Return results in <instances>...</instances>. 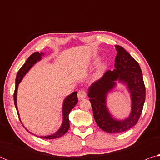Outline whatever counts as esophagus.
Masks as SVG:
<instances>
[{"label": "esophagus", "mask_w": 160, "mask_h": 160, "mask_svg": "<svg viewBox=\"0 0 160 160\" xmlns=\"http://www.w3.org/2000/svg\"><path fill=\"white\" fill-rule=\"evenodd\" d=\"M87 96V92L83 90H81L80 91H78V99H79L80 100V99H82L84 98H85Z\"/></svg>", "instance_id": "esophagus-1"}]
</instances>
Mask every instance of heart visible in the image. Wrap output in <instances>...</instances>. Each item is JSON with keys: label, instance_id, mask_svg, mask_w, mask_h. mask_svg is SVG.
<instances>
[{"label": "heart", "instance_id": "obj_1", "mask_svg": "<svg viewBox=\"0 0 160 160\" xmlns=\"http://www.w3.org/2000/svg\"><path fill=\"white\" fill-rule=\"evenodd\" d=\"M103 69V66H102L101 68H100V69H99V72H100V70H102Z\"/></svg>", "mask_w": 160, "mask_h": 160}]
</instances>
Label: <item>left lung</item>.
Here are the masks:
<instances>
[{
	"instance_id": "left-lung-1",
	"label": "left lung",
	"mask_w": 160,
	"mask_h": 160,
	"mask_svg": "<svg viewBox=\"0 0 160 160\" xmlns=\"http://www.w3.org/2000/svg\"><path fill=\"white\" fill-rule=\"evenodd\" d=\"M117 51L115 58L116 68L107 70L99 80L89 89L88 97L92 107L93 116L100 128L109 133L128 131L138 121L145 99V86L141 69L138 62L121 46H115ZM118 79L128 85L132 93V111L129 117L124 121H116L111 118L106 109V93Z\"/></svg>"
}]
</instances>
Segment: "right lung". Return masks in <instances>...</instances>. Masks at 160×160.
<instances>
[{
	"label": "right lung",
	"mask_w": 160,
	"mask_h": 160,
	"mask_svg": "<svg viewBox=\"0 0 160 160\" xmlns=\"http://www.w3.org/2000/svg\"><path fill=\"white\" fill-rule=\"evenodd\" d=\"M43 53H39V52H34L32 54V55L29 56L28 58V60L22 66L21 68L19 70L18 72L17 77H16L15 80V89L14 92V103L15 106L16 108V110H17L18 114V111L17 108V90L19 83L20 82V81L22 79L24 75H25L27 72L30 69V68L33 66L34 63H37V61H39L41 59V56H42ZM78 92H72L70 95L67 97L65 101L63 102V124H62L61 127L60 129L53 135H48V136H40V138L44 139H54L57 138H60L62 135L66 134V132L68 131L70 128V123H69V113L70 112L73 107L77 104L78 102V97H77ZM19 115V114H18Z\"/></svg>",
	"instance_id": "obj_1"
}]
</instances>
